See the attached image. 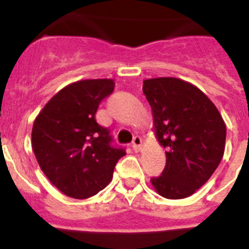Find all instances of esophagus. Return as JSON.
<instances>
[{
    "label": "esophagus",
    "instance_id": "1",
    "mask_svg": "<svg viewBox=\"0 0 249 249\" xmlns=\"http://www.w3.org/2000/svg\"><path fill=\"white\" fill-rule=\"evenodd\" d=\"M132 148H133L135 152L141 151V148H142V138H141L140 136L133 137V141H132Z\"/></svg>",
    "mask_w": 249,
    "mask_h": 249
}]
</instances>
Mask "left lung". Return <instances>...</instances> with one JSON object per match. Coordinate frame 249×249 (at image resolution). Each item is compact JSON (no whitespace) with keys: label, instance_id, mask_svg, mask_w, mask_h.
Segmentation results:
<instances>
[{"label":"left lung","instance_id":"left-lung-1","mask_svg":"<svg viewBox=\"0 0 249 249\" xmlns=\"http://www.w3.org/2000/svg\"><path fill=\"white\" fill-rule=\"evenodd\" d=\"M153 131L166 148V167L151 178L164 198L181 199L203 186L221 163L226 123L212 101L195 85L175 77L143 81Z\"/></svg>","mask_w":249,"mask_h":249}]
</instances>
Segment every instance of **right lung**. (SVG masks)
Wrapping results in <instances>:
<instances>
[{
  "mask_svg": "<svg viewBox=\"0 0 249 249\" xmlns=\"http://www.w3.org/2000/svg\"><path fill=\"white\" fill-rule=\"evenodd\" d=\"M113 89V80L77 81L57 92L35 120L32 149L37 162L51 183L68 197L97 195L126 155L111 146L109 131L96 122L101 101Z\"/></svg>",
  "mask_w": 249,
  "mask_h": 249,
  "instance_id": "obj_1",
  "label": "right lung"
}]
</instances>
